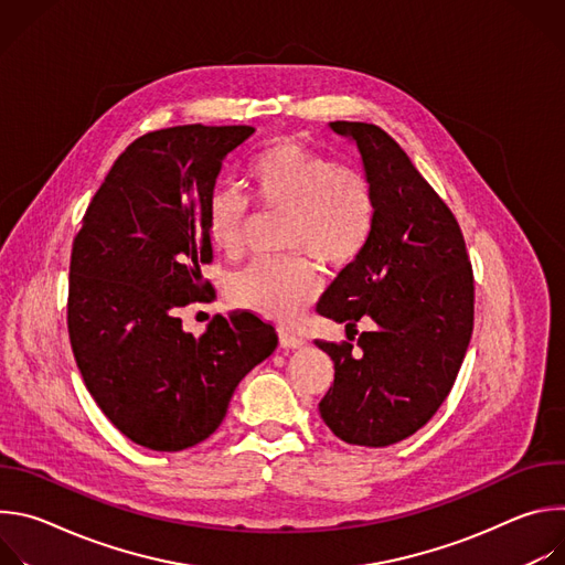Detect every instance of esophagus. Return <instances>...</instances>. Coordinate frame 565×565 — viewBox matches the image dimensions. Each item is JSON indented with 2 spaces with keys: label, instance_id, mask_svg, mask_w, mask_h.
<instances>
[{
  "label": "esophagus",
  "instance_id": "esophagus-1",
  "mask_svg": "<svg viewBox=\"0 0 565 565\" xmlns=\"http://www.w3.org/2000/svg\"><path fill=\"white\" fill-rule=\"evenodd\" d=\"M279 344H281L284 349H301L306 342H303L299 335H295V333L281 329V331H279Z\"/></svg>",
  "mask_w": 565,
  "mask_h": 565
}]
</instances>
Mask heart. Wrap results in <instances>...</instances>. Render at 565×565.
Here are the masks:
<instances>
[{"label": "heart", "instance_id": "obj_1", "mask_svg": "<svg viewBox=\"0 0 565 565\" xmlns=\"http://www.w3.org/2000/svg\"><path fill=\"white\" fill-rule=\"evenodd\" d=\"M250 188L268 210L288 214L284 250L312 255L342 268L366 248L375 225V196L366 177L295 142H275L253 158ZM246 201L234 190H216L205 210L210 244L225 255L241 250ZM319 292V277L303 257L257 262L234 275L232 299L266 319L292 321Z\"/></svg>", "mask_w": 565, "mask_h": 565}]
</instances>
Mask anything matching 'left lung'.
Masks as SVG:
<instances>
[{
  "instance_id": "left-lung-1",
  "label": "left lung",
  "mask_w": 565,
  "mask_h": 565,
  "mask_svg": "<svg viewBox=\"0 0 565 565\" xmlns=\"http://www.w3.org/2000/svg\"><path fill=\"white\" fill-rule=\"evenodd\" d=\"M375 196V225L317 312L375 329L353 344L317 342L335 364L319 416L344 443L388 447L416 434L449 395L473 329V277L462 232L409 156L380 127L335 120Z\"/></svg>"
}]
</instances>
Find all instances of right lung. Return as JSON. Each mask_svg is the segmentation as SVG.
<instances>
[{
    "label": "right lung",
    "mask_w": 565,
    "mask_h": 565,
    "mask_svg": "<svg viewBox=\"0 0 565 565\" xmlns=\"http://www.w3.org/2000/svg\"><path fill=\"white\" fill-rule=\"evenodd\" d=\"M255 127L183 125L140 136L109 170L68 268V338L103 414L129 440L181 451L210 438L236 384L277 349L253 312L183 331L179 308L212 288L207 201L223 160Z\"/></svg>",
    "instance_id": "1"
}]
</instances>
